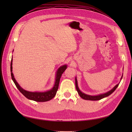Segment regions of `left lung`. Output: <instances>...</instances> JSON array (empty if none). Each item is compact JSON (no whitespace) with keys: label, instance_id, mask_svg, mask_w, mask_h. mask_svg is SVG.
I'll return each instance as SVG.
<instances>
[{"label":"left lung","instance_id":"obj_1","mask_svg":"<svg viewBox=\"0 0 132 132\" xmlns=\"http://www.w3.org/2000/svg\"><path fill=\"white\" fill-rule=\"evenodd\" d=\"M122 75L121 78V80L122 79ZM119 83L117 84L114 87L111 89L110 91H108L107 92H105L104 94H101L100 95H94V96H92V95H89L87 94H86L85 93H83L82 91H81L79 87H78V82H77V77H75V87H76V89L77 91L78 92V94L79 95V96L82 98V99H85V100H99L102 99H103L105 97H107L108 96H109L111 94H112L113 92L115 91V89L117 88V87L119 86Z\"/></svg>","mask_w":132,"mask_h":132}]
</instances>
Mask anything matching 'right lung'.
I'll return each instance as SVG.
<instances>
[{"label": "right lung", "mask_w": 132, "mask_h": 132, "mask_svg": "<svg viewBox=\"0 0 132 132\" xmlns=\"http://www.w3.org/2000/svg\"><path fill=\"white\" fill-rule=\"evenodd\" d=\"M12 60H13L12 58L11 62V77H12V79L14 83L15 84L16 87L18 88L20 92L24 96H26L27 99L35 101V102H47V101L50 100L55 96L56 93H57V91L58 88L59 83H60L61 75L63 74V72L65 71V70L67 68L66 64H64V65L60 66L57 70L55 77V78L54 85L53 86L52 89L45 92H30L25 90L23 88H21L20 86L19 85V83L17 82V81L16 80L12 72Z\"/></svg>", "instance_id": "right-lung-1"}]
</instances>
